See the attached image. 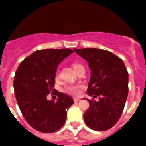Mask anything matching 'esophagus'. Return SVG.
Here are the masks:
<instances>
[{
	"label": "esophagus",
	"instance_id": "esophagus-1",
	"mask_svg": "<svg viewBox=\"0 0 146 146\" xmlns=\"http://www.w3.org/2000/svg\"><path fill=\"white\" fill-rule=\"evenodd\" d=\"M73 101H74L75 102H79V101H80V98H73Z\"/></svg>",
	"mask_w": 146,
	"mask_h": 146
}]
</instances>
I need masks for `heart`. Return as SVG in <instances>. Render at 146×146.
<instances>
[{
    "mask_svg": "<svg viewBox=\"0 0 146 146\" xmlns=\"http://www.w3.org/2000/svg\"><path fill=\"white\" fill-rule=\"evenodd\" d=\"M80 66H82V65L80 64H73V68L74 69L75 71ZM64 92L71 96H77L80 93V86H77V85H68L64 88Z\"/></svg>",
    "mask_w": 146,
    "mask_h": 146,
    "instance_id": "1",
    "label": "heart"
}]
</instances>
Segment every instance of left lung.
<instances>
[{
  "mask_svg": "<svg viewBox=\"0 0 146 146\" xmlns=\"http://www.w3.org/2000/svg\"><path fill=\"white\" fill-rule=\"evenodd\" d=\"M86 60L92 71L87 92L89 108L84 113L86 124L96 131L111 129L122 114L128 96V72L120 57L108 50L96 48L76 49ZM99 97L97 102L94 100Z\"/></svg>",
  "mask_w": 146,
  "mask_h": 146,
  "instance_id": "obj_1",
  "label": "left lung"
}]
</instances>
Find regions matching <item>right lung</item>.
Listing matches in <instances>:
<instances>
[{"label":"right lung","mask_w":146,"mask_h":146,"mask_svg":"<svg viewBox=\"0 0 146 146\" xmlns=\"http://www.w3.org/2000/svg\"><path fill=\"white\" fill-rule=\"evenodd\" d=\"M73 52L71 49H44L33 53L23 60L15 73L13 87L22 114L38 131H57L66 119V110L73 104L70 96L55 91L58 98L48 101L58 64Z\"/></svg>","instance_id":"add662e5"}]
</instances>
